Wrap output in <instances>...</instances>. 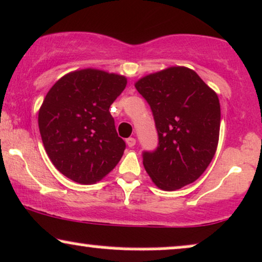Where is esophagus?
Returning a JSON list of instances; mask_svg holds the SVG:
<instances>
[{
  "label": "esophagus",
  "mask_w": 262,
  "mask_h": 262,
  "mask_svg": "<svg viewBox=\"0 0 262 262\" xmlns=\"http://www.w3.org/2000/svg\"><path fill=\"white\" fill-rule=\"evenodd\" d=\"M135 143H137V141H135L134 138H128V139H127V145L129 147H133Z\"/></svg>",
  "instance_id": "34e87169"
}]
</instances>
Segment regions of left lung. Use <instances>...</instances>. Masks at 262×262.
Masks as SVG:
<instances>
[{"label":"left lung","instance_id":"obj_1","mask_svg":"<svg viewBox=\"0 0 262 262\" xmlns=\"http://www.w3.org/2000/svg\"><path fill=\"white\" fill-rule=\"evenodd\" d=\"M135 88L152 111L159 147L143 163L157 188L171 191L196 181L212 161L220 138L217 94L193 69L172 66L140 78Z\"/></svg>","mask_w":262,"mask_h":262}]
</instances>
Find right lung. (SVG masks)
Wrapping results in <instances>:
<instances>
[{
    "label": "right lung",
    "mask_w": 262,
    "mask_h": 262,
    "mask_svg": "<svg viewBox=\"0 0 262 262\" xmlns=\"http://www.w3.org/2000/svg\"><path fill=\"white\" fill-rule=\"evenodd\" d=\"M124 75L85 68L63 75L39 110L47 156L63 176L94 184L115 168L124 152L110 106L125 89Z\"/></svg>",
    "instance_id": "add662e5"
}]
</instances>
